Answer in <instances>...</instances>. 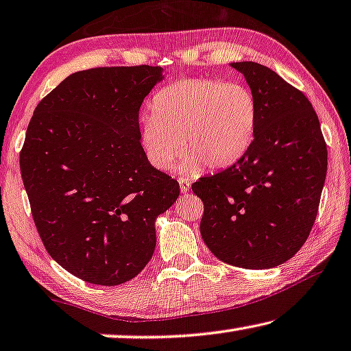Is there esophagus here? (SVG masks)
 Masks as SVG:
<instances>
[{
	"label": "esophagus",
	"mask_w": 351,
	"mask_h": 351,
	"mask_svg": "<svg viewBox=\"0 0 351 351\" xmlns=\"http://www.w3.org/2000/svg\"><path fill=\"white\" fill-rule=\"evenodd\" d=\"M179 185H180V191H182V193H188V191H190L191 183H190V180L185 179V177H179Z\"/></svg>",
	"instance_id": "esophagus-1"
}]
</instances>
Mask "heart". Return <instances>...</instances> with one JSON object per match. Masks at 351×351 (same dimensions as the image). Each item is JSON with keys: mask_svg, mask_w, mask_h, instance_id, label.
Wrapping results in <instances>:
<instances>
[{"mask_svg": "<svg viewBox=\"0 0 351 351\" xmlns=\"http://www.w3.org/2000/svg\"><path fill=\"white\" fill-rule=\"evenodd\" d=\"M139 144L155 169H168L182 149V168H228L252 141L257 106L239 83L190 78L166 86L150 104ZM181 145L179 146L178 144Z\"/></svg>", "mask_w": 351, "mask_h": 351, "instance_id": "obj_1", "label": "heart"}]
</instances>
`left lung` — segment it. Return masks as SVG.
I'll list each match as a JSON object with an SVG mask.
<instances>
[{
	"mask_svg": "<svg viewBox=\"0 0 351 351\" xmlns=\"http://www.w3.org/2000/svg\"><path fill=\"white\" fill-rule=\"evenodd\" d=\"M256 100L254 138L218 174L201 177V235L219 261L271 268L292 258L315 223L328 168L319 116L307 97L262 64L232 62Z\"/></svg>",
	"mask_w": 351,
	"mask_h": 351,
	"instance_id": "8db88e82",
	"label": "left lung"
}]
</instances>
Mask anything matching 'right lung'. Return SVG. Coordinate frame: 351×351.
<instances>
[{
	"label": "right lung",
	"mask_w": 351,
	"mask_h": 351,
	"mask_svg": "<svg viewBox=\"0 0 351 351\" xmlns=\"http://www.w3.org/2000/svg\"><path fill=\"white\" fill-rule=\"evenodd\" d=\"M161 67L72 73L36 106L20 171L42 243L73 276L130 281L152 258L155 218L179 182L155 169L139 144V108Z\"/></svg>",
	"instance_id": "obj_1"
}]
</instances>
